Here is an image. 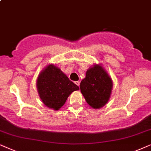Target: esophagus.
Here are the masks:
<instances>
[{"mask_svg": "<svg viewBox=\"0 0 151 151\" xmlns=\"http://www.w3.org/2000/svg\"><path fill=\"white\" fill-rule=\"evenodd\" d=\"M74 83H75V84L77 86H79V85H80V82L79 81H75L74 82Z\"/></svg>", "mask_w": 151, "mask_h": 151, "instance_id": "esophagus-1", "label": "esophagus"}]
</instances>
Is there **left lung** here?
<instances>
[{"instance_id": "1", "label": "left lung", "mask_w": 151, "mask_h": 151, "mask_svg": "<svg viewBox=\"0 0 151 151\" xmlns=\"http://www.w3.org/2000/svg\"><path fill=\"white\" fill-rule=\"evenodd\" d=\"M112 81L104 68L94 65L86 72L80 83V89L86 102L93 108H100L109 100Z\"/></svg>"}]
</instances>
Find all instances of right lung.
Segmentation results:
<instances>
[{"mask_svg":"<svg viewBox=\"0 0 151 151\" xmlns=\"http://www.w3.org/2000/svg\"><path fill=\"white\" fill-rule=\"evenodd\" d=\"M37 89L43 104L57 110L64 105L70 94L79 90V87L70 81L59 68L51 64L39 74Z\"/></svg>","mask_w":151,"mask_h":151,"instance_id":"add662e5","label":"right lung"}]
</instances>
